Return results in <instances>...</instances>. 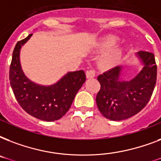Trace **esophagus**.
<instances>
[{"mask_svg":"<svg viewBox=\"0 0 161 161\" xmlns=\"http://www.w3.org/2000/svg\"><path fill=\"white\" fill-rule=\"evenodd\" d=\"M86 76H87V78H94L96 76V72L94 69H89L86 72Z\"/></svg>","mask_w":161,"mask_h":161,"instance_id":"esophagus-1","label":"esophagus"}]
</instances>
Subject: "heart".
Returning <instances> with one entry per match:
<instances>
[{
	"label": "heart",
	"mask_w": 161,
	"mask_h": 161,
	"mask_svg": "<svg viewBox=\"0 0 161 161\" xmlns=\"http://www.w3.org/2000/svg\"><path fill=\"white\" fill-rule=\"evenodd\" d=\"M115 43H116V39L114 37H108L104 42V47L106 49L112 48L115 45ZM119 57L120 52L119 50H115V51L112 52L109 55H108L106 57V58L104 59V64L107 66L112 65V64H114L119 58Z\"/></svg>",
	"instance_id": "1"
}]
</instances>
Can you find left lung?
<instances>
[{"instance_id":"obj_1","label":"left lung","mask_w":161,"mask_h":161,"mask_svg":"<svg viewBox=\"0 0 161 161\" xmlns=\"http://www.w3.org/2000/svg\"><path fill=\"white\" fill-rule=\"evenodd\" d=\"M145 63L142 71L130 82L119 80L120 67H115L98 76L100 89L96 103L100 113L108 119L119 121L141 111L152 96L157 78V66L154 53L140 51Z\"/></svg>"}]
</instances>
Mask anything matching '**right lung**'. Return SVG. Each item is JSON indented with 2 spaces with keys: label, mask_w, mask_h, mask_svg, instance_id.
Returning <instances> with one entry per match:
<instances>
[{
  "label": "right lung",
  "mask_w": 161,
  "mask_h": 161,
  "mask_svg": "<svg viewBox=\"0 0 161 161\" xmlns=\"http://www.w3.org/2000/svg\"><path fill=\"white\" fill-rule=\"evenodd\" d=\"M31 35L17 42L14 48L9 71L10 83L16 100L27 114L44 121L58 120L69 110L75 95L85 83V73L83 70L68 73L50 87L31 82L22 73L19 55L21 46Z\"/></svg>",
  "instance_id": "add662e5"
}]
</instances>
